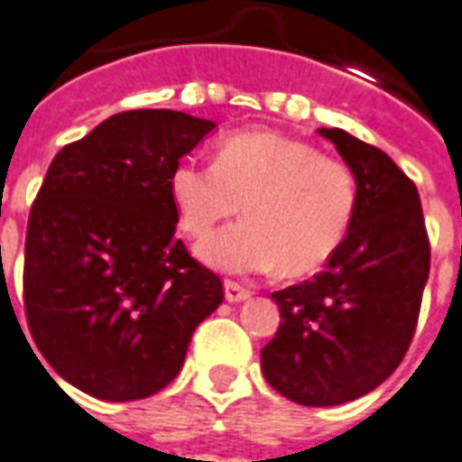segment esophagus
<instances>
[{
	"instance_id": "34e87169",
	"label": "esophagus",
	"mask_w": 462,
	"mask_h": 462,
	"mask_svg": "<svg viewBox=\"0 0 462 462\" xmlns=\"http://www.w3.org/2000/svg\"><path fill=\"white\" fill-rule=\"evenodd\" d=\"M252 295V291H246L235 281H225V300L227 302H242Z\"/></svg>"
}]
</instances>
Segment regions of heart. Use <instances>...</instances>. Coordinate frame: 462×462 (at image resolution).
<instances>
[{
    "mask_svg": "<svg viewBox=\"0 0 462 462\" xmlns=\"http://www.w3.org/2000/svg\"><path fill=\"white\" fill-rule=\"evenodd\" d=\"M169 191L181 227L206 237L245 203L246 220L199 245L223 273H312L337 252L356 210V181L344 162L308 143L249 130L220 145L217 162L186 157L171 169Z\"/></svg>",
    "mask_w": 462,
    "mask_h": 462,
    "instance_id": "1",
    "label": "heart"
}]
</instances>
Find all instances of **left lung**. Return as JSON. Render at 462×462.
Wrapping results in <instances>:
<instances>
[{
    "label": "left lung",
    "mask_w": 462,
    "mask_h": 462,
    "mask_svg": "<svg viewBox=\"0 0 462 462\" xmlns=\"http://www.w3.org/2000/svg\"><path fill=\"white\" fill-rule=\"evenodd\" d=\"M317 133L356 179V210L325 271L271 293L281 325L262 348V371L288 400L332 407L368 395L400 365L431 252L417 186L402 169L346 130Z\"/></svg>",
    "instance_id": "obj_1"
}]
</instances>
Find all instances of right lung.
<instances>
[{
	"mask_svg": "<svg viewBox=\"0 0 462 462\" xmlns=\"http://www.w3.org/2000/svg\"><path fill=\"white\" fill-rule=\"evenodd\" d=\"M213 130L181 111H125L62 147L45 174L26 232L28 329L52 371L87 395L160 393L223 302L220 278L174 237L169 191L171 169Z\"/></svg>",
	"mask_w": 462,
	"mask_h": 462,
	"instance_id": "right-lung-1",
	"label": "right lung"
}]
</instances>
